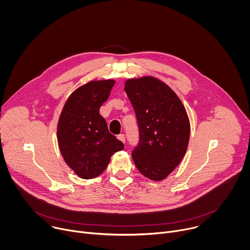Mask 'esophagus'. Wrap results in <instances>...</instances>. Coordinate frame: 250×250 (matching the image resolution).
Listing matches in <instances>:
<instances>
[{
  "mask_svg": "<svg viewBox=\"0 0 250 250\" xmlns=\"http://www.w3.org/2000/svg\"><path fill=\"white\" fill-rule=\"evenodd\" d=\"M118 138H119L121 141H123L124 144H125V135L124 133H121V134H119V135H118Z\"/></svg>",
  "mask_w": 250,
  "mask_h": 250,
  "instance_id": "1",
  "label": "esophagus"
}]
</instances>
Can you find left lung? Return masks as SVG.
I'll list each match as a JSON object with an SVG mask.
<instances>
[{"label":"left lung","mask_w":250,"mask_h":250,"mask_svg":"<svg viewBox=\"0 0 250 250\" xmlns=\"http://www.w3.org/2000/svg\"><path fill=\"white\" fill-rule=\"evenodd\" d=\"M125 91L135 112L139 139L131 152L138 171L151 180L166 178L183 159L190 123L180 99L153 77L129 79Z\"/></svg>","instance_id":"obj_1"}]
</instances>
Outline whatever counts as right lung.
<instances>
[{"mask_svg": "<svg viewBox=\"0 0 250 250\" xmlns=\"http://www.w3.org/2000/svg\"><path fill=\"white\" fill-rule=\"evenodd\" d=\"M114 80L92 81L74 91L65 103L57 126V139L67 165L83 179L99 176L111 156L125 146L109 131L100 115Z\"/></svg>", "mask_w": 250, "mask_h": 250, "instance_id": "right-lung-1", "label": "right lung"}]
</instances>
